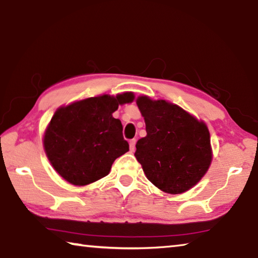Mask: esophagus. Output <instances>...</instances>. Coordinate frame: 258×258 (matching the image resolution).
<instances>
[{"label": "esophagus", "mask_w": 258, "mask_h": 258, "mask_svg": "<svg viewBox=\"0 0 258 258\" xmlns=\"http://www.w3.org/2000/svg\"><path fill=\"white\" fill-rule=\"evenodd\" d=\"M135 142H137V140H135V139L131 140V141H130V150L131 151L135 150Z\"/></svg>", "instance_id": "obj_1"}]
</instances>
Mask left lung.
<instances>
[{
	"label": "left lung",
	"instance_id": "left-lung-1",
	"mask_svg": "<svg viewBox=\"0 0 258 258\" xmlns=\"http://www.w3.org/2000/svg\"><path fill=\"white\" fill-rule=\"evenodd\" d=\"M147 137L137 142L135 157L152 184L166 194L190 190L207 173L213 159L207 125L166 100L137 99Z\"/></svg>",
	"mask_w": 258,
	"mask_h": 258
}]
</instances>
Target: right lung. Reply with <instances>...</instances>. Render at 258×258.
<instances>
[{"mask_svg": "<svg viewBox=\"0 0 258 258\" xmlns=\"http://www.w3.org/2000/svg\"><path fill=\"white\" fill-rule=\"evenodd\" d=\"M132 92L87 98L58 108L45 130L43 146L59 175L74 185H86L108 175L111 165L128 151L123 125L112 117Z\"/></svg>", "mask_w": 258, "mask_h": 258, "instance_id": "obj_1", "label": "right lung"}]
</instances>
